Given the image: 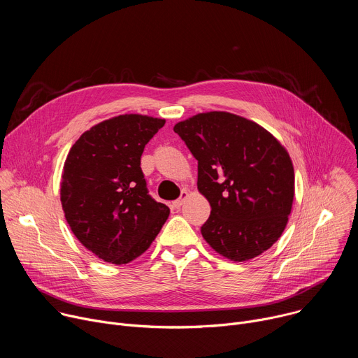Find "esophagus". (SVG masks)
<instances>
[{"label":"esophagus","mask_w":358,"mask_h":358,"mask_svg":"<svg viewBox=\"0 0 358 358\" xmlns=\"http://www.w3.org/2000/svg\"><path fill=\"white\" fill-rule=\"evenodd\" d=\"M187 195H188V192L187 191H182L181 192V196L178 198V199H176V201H173V203H171V206H173V208H181V206H182V203H184V199L187 198Z\"/></svg>","instance_id":"obj_1"}]
</instances>
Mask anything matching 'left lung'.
I'll return each mask as SVG.
<instances>
[{"label": "left lung", "mask_w": 358, "mask_h": 358, "mask_svg": "<svg viewBox=\"0 0 358 358\" xmlns=\"http://www.w3.org/2000/svg\"><path fill=\"white\" fill-rule=\"evenodd\" d=\"M174 131L196 159L198 191L211 206L203 239L234 262L259 257L280 238L292 211L287 150L258 123L228 112L198 113Z\"/></svg>", "instance_id": "left-lung-1"}]
</instances>
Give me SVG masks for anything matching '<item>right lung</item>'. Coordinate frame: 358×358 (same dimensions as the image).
Instances as JSON below:
<instances>
[{
    "instance_id": "obj_1",
    "label": "right lung",
    "mask_w": 358,
    "mask_h": 358,
    "mask_svg": "<svg viewBox=\"0 0 358 358\" xmlns=\"http://www.w3.org/2000/svg\"><path fill=\"white\" fill-rule=\"evenodd\" d=\"M166 120L120 115L85 131L68 152L61 202L78 241L101 261L126 265L156 239L170 215L148 195L140 159Z\"/></svg>"
}]
</instances>
